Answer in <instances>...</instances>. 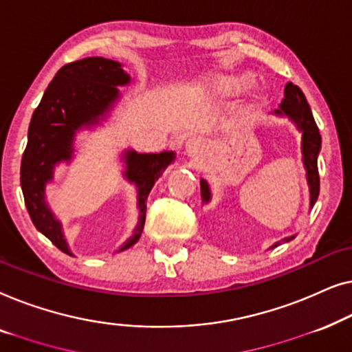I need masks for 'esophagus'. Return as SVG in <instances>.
<instances>
[{
  "instance_id": "esophagus-1",
  "label": "esophagus",
  "mask_w": 352,
  "mask_h": 352,
  "mask_svg": "<svg viewBox=\"0 0 352 352\" xmlns=\"http://www.w3.org/2000/svg\"><path fill=\"white\" fill-rule=\"evenodd\" d=\"M199 146H201V140H197V138H190V140L186 142V148L190 155H196L197 150H199Z\"/></svg>"
}]
</instances>
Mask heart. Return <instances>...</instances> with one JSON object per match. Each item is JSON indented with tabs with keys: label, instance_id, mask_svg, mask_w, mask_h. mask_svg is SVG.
I'll use <instances>...</instances> for the list:
<instances>
[{
	"label": "heart",
	"instance_id": "obj_1",
	"mask_svg": "<svg viewBox=\"0 0 352 352\" xmlns=\"http://www.w3.org/2000/svg\"><path fill=\"white\" fill-rule=\"evenodd\" d=\"M250 84V79L247 76H241V78H231V79H226L225 81V89L226 91H231V92H237V91H242V89H245L247 86Z\"/></svg>",
	"mask_w": 352,
	"mask_h": 352
}]
</instances>
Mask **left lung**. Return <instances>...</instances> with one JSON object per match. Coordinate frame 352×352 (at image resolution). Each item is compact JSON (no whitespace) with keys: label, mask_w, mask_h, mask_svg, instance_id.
<instances>
[{"label":"left lung","mask_w":352,"mask_h":352,"mask_svg":"<svg viewBox=\"0 0 352 352\" xmlns=\"http://www.w3.org/2000/svg\"><path fill=\"white\" fill-rule=\"evenodd\" d=\"M285 98L280 103V110H276L277 115H287L296 122L301 131H303V162L306 167V177H308L309 191H311V207L316 204L320 190V180H319V169H318V155L320 150V133L319 127L316 124L313 113L306 102V97L303 91L295 84L289 82L284 91ZM201 195L202 201L209 202L210 199V190L206 180H201ZM294 237H287L284 241H290ZM280 242H277L273 247H277Z\"/></svg>","instance_id":"1"}]
</instances>
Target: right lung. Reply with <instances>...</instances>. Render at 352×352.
Masks as SVG:
<instances>
[{
    "mask_svg": "<svg viewBox=\"0 0 352 352\" xmlns=\"http://www.w3.org/2000/svg\"><path fill=\"white\" fill-rule=\"evenodd\" d=\"M118 62L103 57H87L67 63L57 72L32 116L28 143L22 156L21 185L27 210L33 225L58 250L72 255L63 239L60 223L44 204V185L52 178V169L58 161L72 157L73 135L76 129L94 124L118 98L116 86L129 82ZM174 161V153L137 155L126 153V177L138 186L140 219L132 237L121 247L126 250L142 236L146 215V197L155 182Z\"/></svg>",
    "mask_w": 352,
    "mask_h": 352,
    "instance_id": "right-lung-1",
    "label": "right lung"
}]
</instances>
